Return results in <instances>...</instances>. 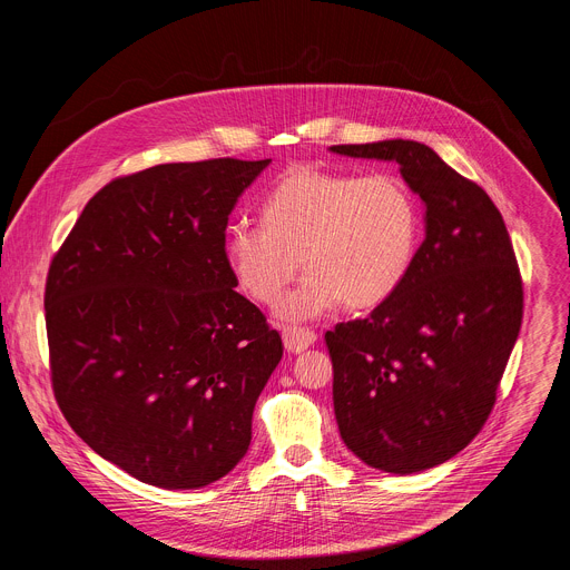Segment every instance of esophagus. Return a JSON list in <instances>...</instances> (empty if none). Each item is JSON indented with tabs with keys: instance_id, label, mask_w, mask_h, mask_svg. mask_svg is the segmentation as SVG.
I'll list each match as a JSON object with an SVG mask.
<instances>
[{
	"instance_id": "obj_1",
	"label": "esophagus",
	"mask_w": 570,
	"mask_h": 570,
	"mask_svg": "<svg viewBox=\"0 0 570 570\" xmlns=\"http://www.w3.org/2000/svg\"><path fill=\"white\" fill-rule=\"evenodd\" d=\"M282 338H284V347L291 354H302L304 350H308L317 341L315 332L304 330V327H288V330H284Z\"/></svg>"
}]
</instances>
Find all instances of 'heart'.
Here are the masks:
<instances>
[{
	"instance_id": "heart-1",
	"label": "heart",
	"mask_w": 570,
	"mask_h": 570,
	"mask_svg": "<svg viewBox=\"0 0 570 570\" xmlns=\"http://www.w3.org/2000/svg\"><path fill=\"white\" fill-rule=\"evenodd\" d=\"M259 223H234L225 259L238 286L279 306L284 320H308L345 302L350 311L385 304L409 279L422 240L415 191L394 174L358 176L311 165L286 171L259 205Z\"/></svg>"
}]
</instances>
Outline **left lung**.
<instances>
[{
    "label": "left lung",
    "mask_w": 570,
    "mask_h": 570,
    "mask_svg": "<svg viewBox=\"0 0 570 570\" xmlns=\"http://www.w3.org/2000/svg\"><path fill=\"white\" fill-rule=\"evenodd\" d=\"M330 150L396 161L426 209L409 279L367 317L324 336L347 449L374 469L417 473L460 453L494 409L523 317L514 248L492 198L426 144Z\"/></svg>",
    "instance_id": "left-lung-1"
}]
</instances>
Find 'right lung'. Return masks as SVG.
I'll return each instance as SVG.
<instances>
[{
	"label": "right lung",
	"instance_id": "add662e5",
	"mask_svg": "<svg viewBox=\"0 0 570 570\" xmlns=\"http://www.w3.org/2000/svg\"><path fill=\"white\" fill-rule=\"evenodd\" d=\"M268 165L218 157L117 178L49 266L51 383L65 420L161 490H198L238 464L284 354L225 259L227 216Z\"/></svg>",
	"mask_w": 570,
	"mask_h": 570
}]
</instances>
